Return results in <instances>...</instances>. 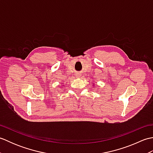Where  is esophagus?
<instances>
[{"label":"esophagus","mask_w":153,"mask_h":153,"mask_svg":"<svg viewBox=\"0 0 153 153\" xmlns=\"http://www.w3.org/2000/svg\"><path fill=\"white\" fill-rule=\"evenodd\" d=\"M76 76L77 77H81V74L79 72H77V73H76Z\"/></svg>","instance_id":"34e87169"}]
</instances>
